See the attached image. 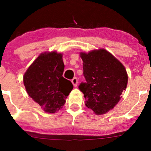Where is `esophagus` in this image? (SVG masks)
<instances>
[{
	"instance_id": "34e87169",
	"label": "esophagus",
	"mask_w": 151,
	"mask_h": 151,
	"mask_svg": "<svg viewBox=\"0 0 151 151\" xmlns=\"http://www.w3.org/2000/svg\"><path fill=\"white\" fill-rule=\"evenodd\" d=\"M71 83H72V84L74 87H77V83H78V80H77V77H74V78L71 80Z\"/></svg>"
}]
</instances>
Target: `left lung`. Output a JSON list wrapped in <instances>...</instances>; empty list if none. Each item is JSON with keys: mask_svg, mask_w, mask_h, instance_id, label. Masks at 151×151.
Wrapping results in <instances>:
<instances>
[{"mask_svg": "<svg viewBox=\"0 0 151 151\" xmlns=\"http://www.w3.org/2000/svg\"><path fill=\"white\" fill-rule=\"evenodd\" d=\"M80 57L86 83H80L79 89L84 94L85 105L96 115L106 113L118 104L126 90V68L104 49L80 52Z\"/></svg>", "mask_w": 151, "mask_h": 151, "instance_id": "1", "label": "left lung"}]
</instances>
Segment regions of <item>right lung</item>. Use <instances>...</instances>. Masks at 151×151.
<instances>
[{"label":"right lung","instance_id":"obj_1","mask_svg":"<svg viewBox=\"0 0 151 151\" xmlns=\"http://www.w3.org/2000/svg\"><path fill=\"white\" fill-rule=\"evenodd\" d=\"M63 55L57 52H44L33 62L23 77L27 93L48 113L61 109L73 89L69 80L63 78Z\"/></svg>","mask_w":151,"mask_h":151}]
</instances>
